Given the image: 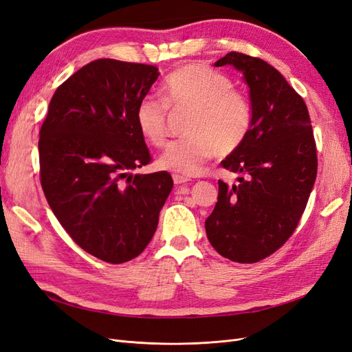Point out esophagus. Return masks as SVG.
Masks as SVG:
<instances>
[{"mask_svg": "<svg viewBox=\"0 0 352 352\" xmlns=\"http://www.w3.org/2000/svg\"><path fill=\"white\" fill-rule=\"evenodd\" d=\"M173 182L176 185H188L190 182V179L185 177V176H180V175H173Z\"/></svg>", "mask_w": 352, "mask_h": 352, "instance_id": "1", "label": "esophagus"}]
</instances>
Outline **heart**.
I'll return each mask as SVG.
<instances>
[{
	"label": "heart",
	"mask_w": 352,
	"mask_h": 352,
	"mask_svg": "<svg viewBox=\"0 0 352 352\" xmlns=\"http://www.w3.org/2000/svg\"><path fill=\"white\" fill-rule=\"evenodd\" d=\"M162 98L146 95L135 110L138 131L154 146L167 140V111L190 110L185 140L170 144L158 160L162 168L192 176L216 154L228 155L247 140L252 123L248 98L225 73L202 63H188L168 73Z\"/></svg>",
	"instance_id": "1"
}]
</instances>
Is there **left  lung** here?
<instances>
[{
    "mask_svg": "<svg viewBox=\"0 0 352 352\" xmlns=\"http://www.w3.org/2000/svg\"><path fill=\"white\" fill-rule=\"evenodd\" d=\"M238 69L250 87L252 123L247 140L221 162L239 185L219 180L206 220L210 243L236 263H257L291 238L317 176V151L302 97L269 63L232 51L214 66Z\"/></svg>",
    "mask_w": 352,
    "mask_h": 352,
    "instance_id": "1",
    "label": "left lung"
}]
</instances>
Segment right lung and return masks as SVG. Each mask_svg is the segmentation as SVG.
<instances>
[{
  "label": "right lung",
  "mask_w": 352,
  "mask_h": 352,
  "mask_svg": "<svg viewBox=\"0 0 352 352\" xmlns=\"http://www.w3.org/2000/svg\"><path fill=\"white\" fill-rule=\"evenodd\" d=\"M158 69L94 60L52 95L39 132V176L69 236L105 263L122 264L153 239L173 188L167 172L133 175L151 162L135 122Z\"/></svg>",
  "instance_id": "obj_1"
}]
</instances>
